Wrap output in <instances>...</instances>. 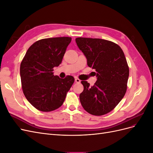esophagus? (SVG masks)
<instances>
[{
    "label": "esophagus",
    "mask_w": 153,
    "mask_h": 153,
    "mask_svg": "<svg viewBox=\"0 0 153 153\" xmlns=\"http://www.w3.org/2000/svg\"><path fill=\"white\" fill-rule=\"evenodd\" d=\"M75 80L76 83H80V82H81V80L79 79V78H76Z\"/></svg>",
    "instance_id": "1"
}]
</instances>
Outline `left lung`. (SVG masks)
<instances>
[{"label":"left lung","mask_w":153,"mask_h":153,"mask_svg":"<svg viewBox=\"0 0 153 153\" xmlns=\"http://www.w3.org/2000/svg\"><path fill=\"white\" fill-rule=\"evenodd\" d=\"M75 41L87 58L88 66L96 69L97 76L93 86L81 82L84 91L80 94V103L92 115L108 114L127 90L129 67L123 51L117 44L105 39L77 38Z\"/></svg>","instance_id":"obj_1"}]
</instances>
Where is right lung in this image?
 <instances>
[{
  "mask_svg": "<svg viewBox=\"0 0 153 153\" xmlns=\"http://www.w3.org/2000/svg\"><path fill=\"white\" fill-rule=\"evenodd\" d=\"M70 37L45 38L27 50L20 64L23 92L29 102L42 112L59 108L75 82L72 76L62 79L53 75V68L61 63Z\"/></svg>",
  "mask_w": 153,
  "mask_h": 153,
  "instance_id": "1",
  "label": "right lung"
}]
</instances>
